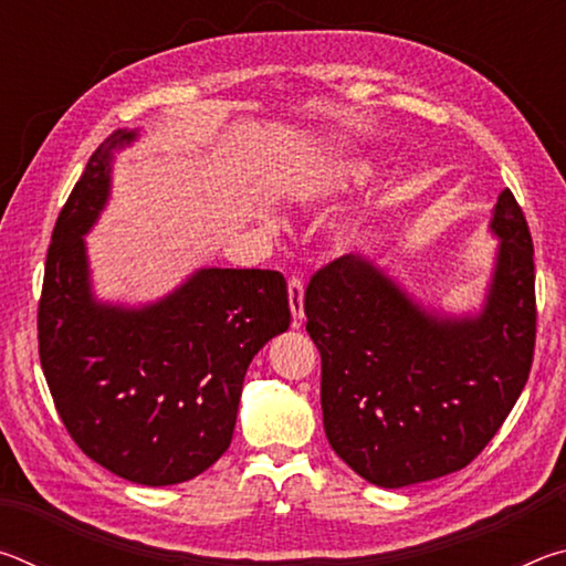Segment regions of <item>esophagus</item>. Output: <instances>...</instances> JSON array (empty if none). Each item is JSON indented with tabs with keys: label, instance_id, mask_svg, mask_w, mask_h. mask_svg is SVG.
<instances>
[{
	"label": "esophagus",
	"instance_id": "34e87169",
	"mask_svg": "<svg viewBox=\"0 0 566 566\" xmlns=\"http://www.w3.org/2000/svg\"><path fill=\"white\" fill-rule=\"evenodd\" d=\"M290 306H292V324L302 327L304 319V282L302 276H292L290 280Z\"/></svg>",
	"mask_w": 566,
	"mask_h": 566
}]
</instances>
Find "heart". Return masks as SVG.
Listing matches in <instances>:
<instances>
[{
	"label": "heart",
	"mask_w": 566,
	"mask_h": 566,
	"mask_svg": "<svg viewBox=\"0 0 566 566\" xmlns=\"http://www.w3.org/2000/svg\"><path fill=\"white\" fill-rule=\"evenodd\" d=\"M369 177V167L364 161H347V165L332 167L327 171H317L300 185V199H319L332 191H339L349 185H359Z\"/></svg>",
	"instance_id": "1"
}]
</instances>
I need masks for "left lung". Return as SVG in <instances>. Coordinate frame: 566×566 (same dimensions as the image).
Returning a JSON list of instances; mask_svg holds the SVG:
<instances>
[{
    "instance_id": "1",
    "label": "left lung",
    "mask_w": 566,
    "mask_h": 566,
    "mask_svg": "<svg viewBox=\"0 0 566 566\" xmlns=\"http://www.w3.org/2000/svg\"><path fill=\"white\" fill-rule=\"evenodd\" d=\"M494 276L479 317H437L357 254L312 276L306 332L322 354V415L334 452L377 486L464 469L500 432L530 379L534 247L510 189L496 199Z\"/></svg>"
}]
</instances>
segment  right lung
Segmentation results:
<instances>
[{
    "label": "right lung",
    "mask_w": 566,
    "mask_h": 566,
    "mask_svg": "<svg viewBox=\"0 0 566 566\" xmlns=\"http://www.w3.org/2000/svg\"><path fill=\"white\" fill-rule=\"evenodd\" d=\"M117 129L90 157L56 217L36 310L40 361L74 444L112 474L167 486L227 452L249 361L290 329L272 270H199L165 300L124 310L90 290L84 234L109 197Z\"/></svg>",
    "instance_id": "1"
}]
</instances>
